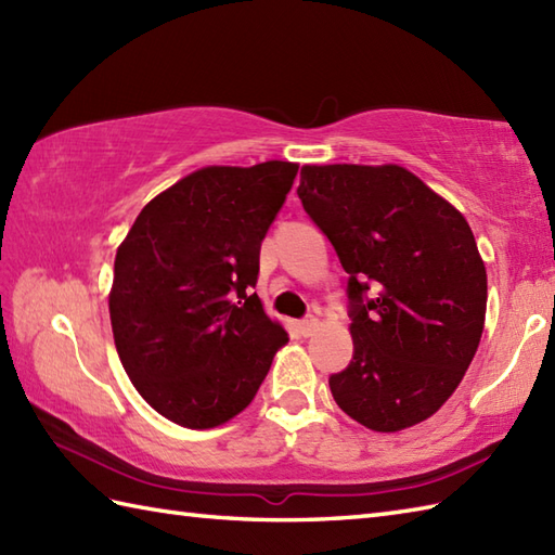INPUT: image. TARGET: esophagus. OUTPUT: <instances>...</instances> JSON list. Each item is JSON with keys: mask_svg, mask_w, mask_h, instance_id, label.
Returning a JSON list of instances; mask_svg holds the SVG:
<instances>
[{"mask_svg": "<svg viewBox=\"0 0 555 555\" xmlns=\"http://www.w3.org/2000/svg\"><path fill=\"white\" fill-rule=\"evenodd\" d=\"M298 328H300L302 336H312L317 328H320V320H317V317H308V320L298 322Z\"/></svg>", "mask_w": 555, "mask_h": 555, "instance_id": "34e87169", "label": "esophagus"}]
</instances>
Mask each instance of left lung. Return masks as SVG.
<instances>
[{
	"instance_id": "8db88e82",
	"label": "left lung",
	"mask_w": 555,
	"mask_h": 555,
	"mask_svg": "<svg viewBox=\"0 0 555 555\" xmlns=\"http://www.w3.org/2000/svg\"><path fill=\"white\" fill-rule=\"evenodd\" d=\"M298 197L350 274L356 356L328 379L334 400L372 431L415 427L453 396L485 332L473 229L398 164H305Z\"/></svg>"
}]
</instances>
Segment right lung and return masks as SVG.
I'll list each match as a JSON object with an SVG mask.
<instances>
[{
    "instance_id": "1",
    "label": "right lung",
    "mask_w": 555,
    "mask_h": 555,
    "mask_svg": "<svg viewBox=\"0 0 555 555\" xmlns=\"http://www.w3.org/2000/svg\"><path fill=\"white\" fill-rule=\"evenodd\" d=\"M298 176L293 162L203 167L152 197L114 259L109 317L135 391L188 429L253 403L286 328L255 288L259 247Z\"/></svg>"
}]
</instances>
